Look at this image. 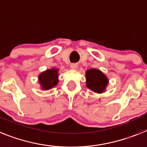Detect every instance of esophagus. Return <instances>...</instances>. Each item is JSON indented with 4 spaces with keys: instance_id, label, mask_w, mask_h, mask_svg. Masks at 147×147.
Returning <instances> with one entry per match:
<instances>
[{
    "instance_id": "esophagus-1",
    "label": "esophagus",
    "mask_w": 147,
    "mask_h": 147,
    "mask_svg": "<svg viewBox=\"0 0 147 147\" xmlns=\"http://www.w3.org/2000/svg\"><path fill=\"white\" fill-rule=\"evenodd\" d=\"M70 66H71V69H76L78 68V65L76 63H71Z\"/></svg>"
}]
</instances>
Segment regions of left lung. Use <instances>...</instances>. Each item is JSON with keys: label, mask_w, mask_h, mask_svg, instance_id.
I'll return each instance as SVG.
<instances>
[{"label": "left lung", "mask_w": 147, "mask_h": 147, "mask_svg": "<svg viewBox=\"0 0 147 147\" xmlns=\"http://www.w3.org/2000/svg\"><path fill=\"white\" fill-rule=\"evenodd\" d=\"M87 87L93 92L101 93L105 90L108 80L100 70L91 69L86 71Z\"/></svg>", "instance_id": "1"}]
</instances>
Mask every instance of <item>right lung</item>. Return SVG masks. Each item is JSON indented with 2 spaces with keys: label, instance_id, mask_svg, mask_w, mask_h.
<instances>
[{
  "label": "right lung",
  "instance_id": "add662e5",
  "mask_svg": "<svg viewBox=\"0 0 147 147\" xmlns=\"http://www.w3.org/2000/svg\"><path fill=\"white\" fill-rule=\"evenodd\" d=\"M58 69L53 68L43 71L39 76V82L42 90H49L58 84Z\"/></svg>",
  "mask_w": 147,
  "mask_h": 147
}]
</instances>
